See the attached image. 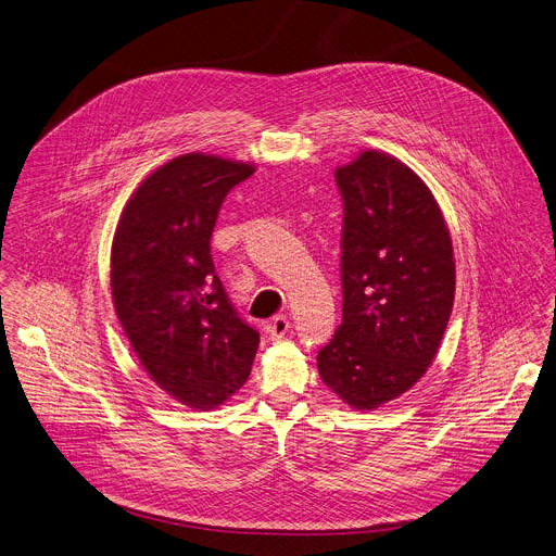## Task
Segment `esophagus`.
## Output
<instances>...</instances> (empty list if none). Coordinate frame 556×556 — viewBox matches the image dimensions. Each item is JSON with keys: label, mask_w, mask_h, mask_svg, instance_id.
Instances as JSON below:
<instances>
[{"label": "esophagus", "mask_w": 556, "mask_h": 556, "mask_svg": "<svg viewBox=\"0 0 556 556\" xmlns=\"http://www.w3.org/2000/svg\"><path fill=\"white\" fill-rule=\"evenodd\" d=\"M289 328H291V324H289L287 315H276V317L265 326V330H267V334H269L271 339H282V337L289 332Z\"/></svg>", "instance_id": "34e87169"}]
</instances>
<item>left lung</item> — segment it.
Wrapping results in <instances>:
<instances>
[{
    "label": "left lung",
    "mask_w": 556,
    "mask_h": 556,
    "mask_svg": "<svg viewBox=\"0 0 556 556\" xmlns=\"http://www.w3.org/2000/svg\"><path fill=\"white\" fill-rule=\"evenodd\" d=\"M343 198V317L317 354L328 389L356 410L408 391L430 367L454 304V254L424 180L365 150L337 167Z\"/></svg>",
    "instance_id": "obj_1"
}]
</instances>
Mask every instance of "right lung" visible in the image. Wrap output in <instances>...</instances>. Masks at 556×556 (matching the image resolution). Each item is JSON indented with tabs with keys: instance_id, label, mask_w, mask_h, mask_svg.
<instances>
[{
	"instance_id": "1",
	"label": "right lung",
	"mask_w": 556,
	"mask_h": 556,
	"mask_svg": "<svg viewBox=\"0 0 556 556\" xmlns=\"http://www.w3.org/2000/svg\"><path fill=\"white\" fill-rule=\"evenodd\" d=\"M252 174L250 163L202 152L172 159L139 185L113 237L119 324L150 378L198 410L241 389L258 350L211 256L219 208Z\"/></svg>"
}]
</instances>
